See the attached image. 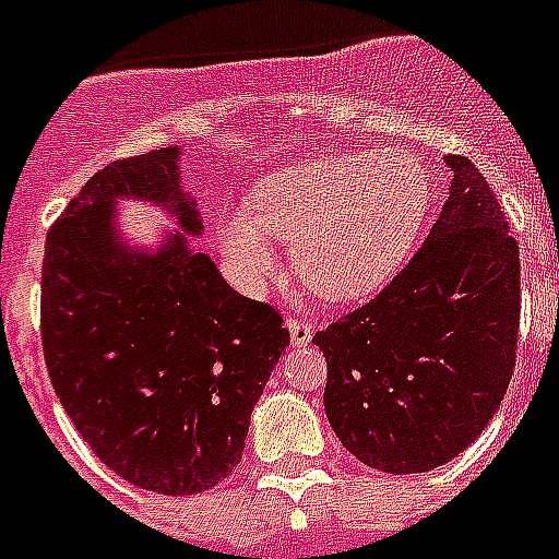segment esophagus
Instances as JSON below:
<instances>
[{
  "label": "esophagus",
  "instance_id": "obj_1",
  "mask_svg": "<svg viewBox=\"0 0 559 559\" xmlns=\"http://www.w3.org/2000/svg\"><path fill=\"white\" fill-rule=\"evenodd\" d=\"M284 324H287L289 340H293V345H296V348H301V345H307V342L313 340V324L305 322V319H298V316H289Z\"/></svg>",
  "mask_w": 559,
  "mask_h": 559
}]
</instances>
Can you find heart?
<instances>
[{"mask_svg":"<svg viewBox=\"0 0 559 559\" xmlns=\"http://www.w3.org/2000/svg\"><path fill=\"white\" fill-rule=\"evenodd\" d=\"M432 209V174L397 147L322 153L263 177L249 211L217 223V246L237 281L272 270L270 237L289 243V263L307 287L333 301L371 296L403 266Z\"/></svg>","mask_w":559,"mask_h":559,"instance_id":"heart-1","label":"heart"}]
</instances>
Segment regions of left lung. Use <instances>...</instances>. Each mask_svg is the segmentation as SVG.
<instances>
[{
	"instance_id": "obj_1",
	"label": "left lung",
	"mask_w": 559,
	"mask_h": 559,
	"mask_svg": "<svg viewBox=\"0 0 559 559\" xmlns=\"http://www.w3.org/2000/svg\"><path fill=\"white\" fill-rule=\"evenodd\" d=\"M408 266L313 336L342 447L394 476L429 473L476 441L504 400L520 333V246L467 156Z\"/></svg>"
}]
</instances>
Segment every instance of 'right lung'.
Wrapping results in <instances>:
<instances>
[{
	"instance_id": "add662e5",
	"label": "right lung",
	"mask_w": 559,
	"mask_h": 559,
	"mask_svg": "<svg viewBox=\"0 0 559 559\" xmlns=\"http://www.w3.org/2000/svg\"><path fill=\"white\" fill-rule=\"evenodd\" d=\"M182 147L98 170L60 214L43 258V350L66 415L112 473L162 496L219 485L243 459L254 403L287 328L243 298L188 237L197 197ZM159 204L178 223L156 250L130 247L117 202Z\"/></svg>"
}]
</instances>
